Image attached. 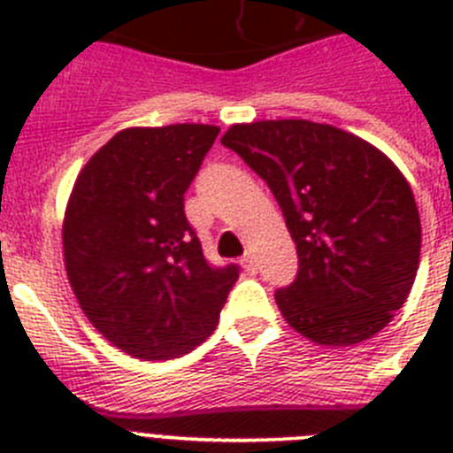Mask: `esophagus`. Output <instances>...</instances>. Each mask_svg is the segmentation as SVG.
Wrapping results in <instances>:
<instances>
[{
	"instance_id": "34e87169",
	"label": "esophagus",
	"mask_w": 453,
	"mask_h": 453,
	"mask_svg": "<svg viewBox=\"0 0 453 453\" xmlns=\"http://www.w3.org/2000/svg\"><path fill=\"white\" fill-rule=\"evenodd\" d=\"M240 265H242V270H245V272L254 274V272H256V258L251 254H245L242 258H240Z\"/></svg>"
}]
</instances>
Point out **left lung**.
Masks as SVG:
<instances>
[{"mask_svg":"<svg viewBox=\"0 0 453 453\" xmlns=\"http://www.w3.org/2000/svg\"><path fill=\"white\" fill-rule=\"evenodd\" d=\"M270 186L299 256L276 306L324 347L376 335L408 299L422 247L418 203L399 167L367 140L311 119L234 124L222 135Z\"/></svg>","mask_w":453,"mask_h":453,"instance_id":"8db88e82","label":"left lung"}]
</instances>
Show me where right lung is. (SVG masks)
I'll list each match as a JSON object with an SVG mask.
<instances>
[{"label": "right lung", "mask_w": 453, "mask_h": 453, "mask_svg": "<svg viewBox=\"0 0 453 453\" xmlns=\"http://www.w3.org/2000/svg\"><path fill=\"white\" fill-rule=\"evenodd\" d=\"M213 124L129 127L90 156L63 218V258L79 306L104 338L167 361L213 334L238 267H211L183 192L218 138Z\"/></svg>", "instance_id": "1"}]
</instances>
